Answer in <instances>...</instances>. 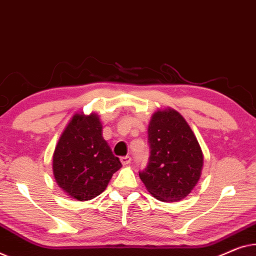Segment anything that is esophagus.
Here are the masks:
<instances>
[{
	"instance_id": "1",
	"label": "esophagus",
	"mask_w": 256,
	"mask_h": 256,
	"mask_svg": "<svg viewBox=\"0 0 256 256\" xmlns=\"http://www.w3.org/2000/svg\"><path fill=\"white\" fill-rule=\"evenodd\" d=\"M120 161H122V164H123V166H128V164H130V162H131V158H130L128 156H122Z\"/></svg>"
}]
</instances>
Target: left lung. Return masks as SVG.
Returning <instances> with one entry per match:
<instances>
[{
	"label": "left lung",
	"instance_id": "1",
	"mask_svg": "<svg viewBox=\"0 0 256 256\" xmlns=\"http://www.w3.org/2000/svg\"><path fill=\"white\" fill-rule=\"evenodd\" d=\"M150 156L139 176L158 200L178 202L192 192L203 169V152L186 120L172 108L159 109L148 125Z\"/></svg>",
	"mask_w": 256,
	"mask_h": 256
}]
</instances>
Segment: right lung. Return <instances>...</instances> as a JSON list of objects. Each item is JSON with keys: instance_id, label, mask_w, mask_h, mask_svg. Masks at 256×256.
I'll return each instance as SVG.
<instances>
[{"instance_id": "1", "label": "right lung", "mask_w": 256, "mask_h": 256, "mask_svg": "<svg viewBox=\"0 0 256 256\" xmlns=\"http://www.w3.org/2000/svg\"><path fill=\"white\" fill-rule=\"evenodd\" d=\"M122 167L104 140L96 112L75 114L58 140L53 153L56 184L72 198L90 200L102 194Z\"/></svg>"}]
</instances>
